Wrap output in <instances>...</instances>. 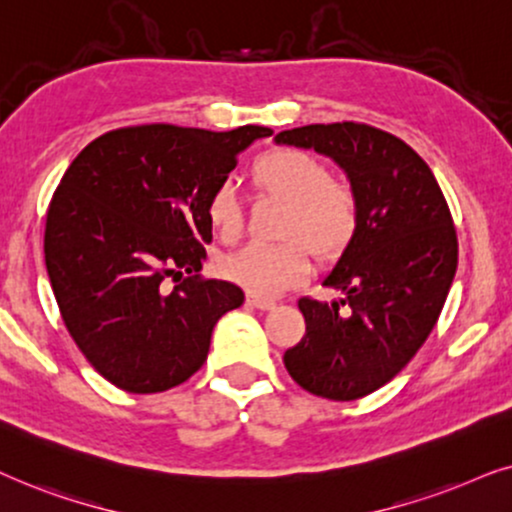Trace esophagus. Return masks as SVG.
<instances>
[{
	"mask_svg": "<svg viewBox=\"0 0 512 512\" xmlns=\"http://www.w3.org/2000/svg\"><path fill=\"white\" fill-rule=\"evenodd\" d=\"M248 302L252 304V306H257V309H262V311H269V309H276V299H269V297H260V295H248Z\"/></svg>",
	"mask_w": 512,
	"mask_h": 512,
	"instance_id": "34e87169",
	"label": "esophagus"
}]
</instances>
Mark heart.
<instances>
[{
    "instance_id": "b5f03b06",
    "label": "heart",
    "mask_w": 512,
    "mask_h": 512,
    "mask_svg": "<svg viewBox=\"0 0 512 512\" xmlns=\"http://www.w3.org/2000/svg\"><path fill=\"white\" fill-rule=\"evenodd\" d=\"M252 185L285 201L288 208L281 222L285 241L248 243L220 264L229 281L252 295L274 297L302 283L311 271L306 244L320 260H335L356 236L358 194L346 182L332 180L330 168L304 149L281 147L262 154L252 166ZM206 217L224 243L241 236L243 208L229 180L210 192Z\"/></svg>"
}]
</instances>
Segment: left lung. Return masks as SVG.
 I'll list each match as a JSON object with an SVG mask.
<instances>
[{"instance_id":"8db88e82","label":"left lung","mask_w":512,"mask_h":512,"mask_svg":"<svg viewBox=\"0 0 512 512\" xmlns=\"http://www.w3.org/2000/svg\"><path fill=\"white\" fill-rule=\"evenodd\" d=\"M332 156L358 194V231L323 285L339 302L299 299L306 335L283 363L304 391L358 400L391 381L438 323L459 241L445 194L414 149L381 128L342 121L276 135Z\"/></svg>"}]
</instances>
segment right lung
I'll return each instance as SVG.
<instances>
[{
  "instance_id": "right-lung-1",
  "label": "right lung",
  "mask_w": 512,
  "mask_h": 512,
  "mask_svg": "<svg viewBox=\"0 0 512 512\" xmlns=\"http://www.w3.org/2000/svg\"><path fill=\"white\" fill-rule=\"evenodd\" d=\"M267 135L126 126L65 170L46 213V271L67 332L109 384L161 393L206 363L215 323L245 299L201 276L213 241L206 201L238 152Z\"/></svg>"
}]
</instances>
